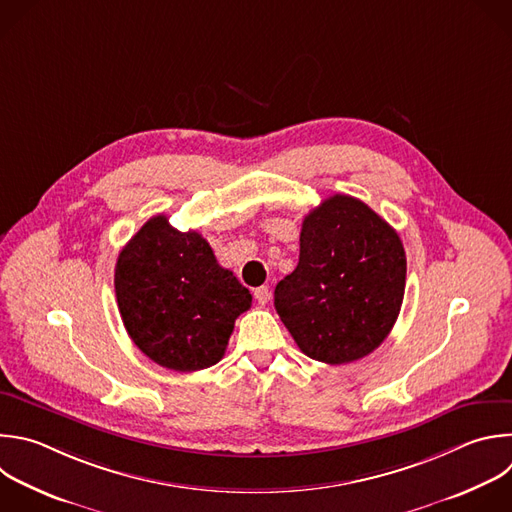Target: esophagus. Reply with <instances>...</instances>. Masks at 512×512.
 I'll use <instances>...</instances> for the list:
<instances>
[{
  "label": "esophagus",
  "instance_id": "1",
  "mask_svg": "<svg viewBox=\"0 0 512 512\" xmlns=\"http://www.w3.org/2000/svg\"><path fill=\"white\" fill-rule=\"evenodd\" d=\"M253 295H255V299H257V303H259V305H265V303H269V299H271V291H269V287H267V285L257 287Z\"/></svg>",
  "mask_w": 512,
  "mask_h": 512
}]
</instances>
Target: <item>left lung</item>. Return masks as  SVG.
<instances>
[{
    "label": "left lung",
    "mask_w": 512,
    "mask_h": 512,
    "mask_svg": "<svg viewBox=\"0 0 512 512\" xmlns=\"http://www.w3.org/2000/svg\"><path fill=\"white\" fill-rule=\"evenodd\" d=\"M404 287L398 233L360 199L333 195L303 219L299 263L277 283L275 309L305 356L350 364L388 337Z\"/></svg>",
    "instance_id": "8db88e82"
}]
</instances>
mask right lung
I'll use <instances>...</instances> for the list:
<instances>
[{"mask_svg":"<svg viewBox=\"0 0 512 512\" xmlns=\"http://www.w3.org/2000/svg\"><path fill=\"white\" fill-rule=\"evenodd\" d=\"M114 289L136 348L175 372L215 366L253 299L197 231L181 233L164 215L148 219L124 245Z\"/></svg>","mask_w":512,"mask_h":512,"instance_id":"right-lung-1","label":"right lung"}]
</instances>
